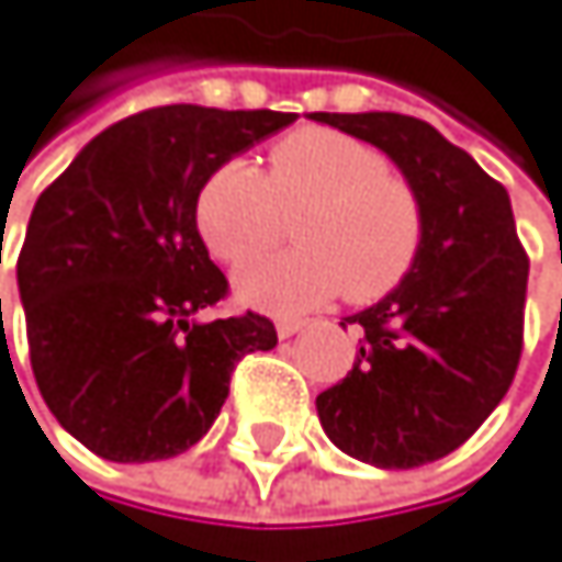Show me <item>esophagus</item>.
Here are the masks:
<instances>
[{"instance_id": "esophagus-1", "label": "esophagus", "mask_w": 562, "mask_h": 562, "mask_svg": "<svg viewBox=\"0 0 562 562\" xmlns=\"http://www.w3.org/2000/svg\"><path fill=\"white\" fill-rule=\"evenodd\" d=\"M278 338H291V335H297L301 328H304V322H297V318H278Z\"/></svg>"}]
</instances>
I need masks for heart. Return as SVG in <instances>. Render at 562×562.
Masks as SVG:
<instances>
[{
	"mask_svg": "<svg viewBox=\"0 0 562 562\" xmlns=\"http://www.w3.org/2000/svg\"><path fill=\"white\" fill-rule=\"evenodd\" d=\"M284 217H294L297 247L237 278L240 301L281 315L318 307L338 291L351 304L382 301L412 274L426 237L423 201L389 173V157L325 126L281 136L268 173L244 157L217 164L193 198L207 250L231 268L271 250Z\"/></svg>",
	"mask_w": 562,
	"mask_h": 562,
	"instance_id": "obj_1",
	"label": "heart"
}]
</instances>
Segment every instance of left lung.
<instances>
[{
  "label": "left lung",
  "mask_w": 562,
  "mask_h": 562,
  "mask_svg": "<svg viewBox=\"0 0 562 562\" xmlns=\"http://www.w3.org/2000/svg\"><path fill=\"white\" fill-rule=\"evenodd\" d=\"M379 147L415 187L426 237L412 274L361 325L351 372L318 395L325 436L358 462L415 469L459 449L513 385L529 261L509 193L465 150L402 113H312Z\"/></svg>",
  "instance_id": "obj_1"
}]
</instances>
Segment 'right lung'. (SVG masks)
Masks as SVG:
<instances>
[{
    "label": "right lung",
    "instance_id": "1",
    "mask_svg": "<svg viewBox=\"0 0 562 562\" xmlns=\"http://www.w3.org/2000/svg\"><path fill=\"white\" fill-rule=\"evenodd\" d=\"M297 113L157 106L93 136L40 193L19 250L36 385L59 426L110 462L201 442L234 364L278 345L265 315L198 322L227 294L193 221L204 177Z\"/></svg>",
    "mask_w": 562,
    "mask_h": 562
}]
</instances>
